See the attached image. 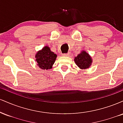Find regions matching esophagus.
<instances>
[{"instance_id":"34e87169","label":"esophagus","mask_w":123,"mask_h":123,"mask_svg":"<svg viewBox=\"0 0 123 123\" xmlns=\"http://www.w3.org/2000/svg\"><path fill=\"white\" fill-rule=\"evenodd\" d=\"M62 55L63 56H68L69 55V54L68 53H64V54H63Z\"/></svg>"}]
</instances>
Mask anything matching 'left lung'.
Returning <instances> with one entry per match:
<instances>
[{"mask_svg": "<svg viewBox=\"0 0 123 123\" xmlns=\"http://www.w3.org/2000/svg\"><path fill=\"white\" fill-rule=\"evenodd\" d=\"M74 62L80 69H85L90 67L92 63V60L88 54L83 51L74 58Z\"/></svg>", "mask_w": 123, "mask_h": 123, "instance_id": "1", "label": "left lung"}]
</instances>
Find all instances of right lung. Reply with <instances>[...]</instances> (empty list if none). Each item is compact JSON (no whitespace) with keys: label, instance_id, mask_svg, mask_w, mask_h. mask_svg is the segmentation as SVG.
Listing matches in <instances>:
<instances>
[{"label":"right lung","instance_id":"add662e5","mask_svg":"<svg viewBox=\"0 0 123 123\" xmlns=\"http://www.w3.org/2000/svg\"><path fill=\"white\" fill-rule=\"evenodd\" d=\"M57 58V55L51 51L50 48L46 46L36 55V61L39 67L42 69H49L52 68Z\"/></svg>","mask_w":123,"mask_h":123}]
</instances>
